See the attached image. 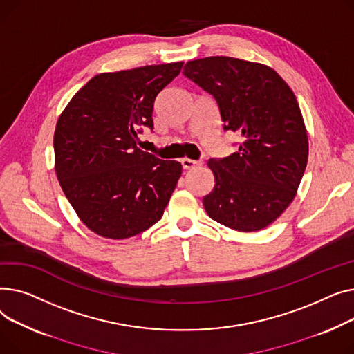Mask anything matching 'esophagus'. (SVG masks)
<instances>
[{
    "mask_svg": "<svg viewBox=\"0 0 354 354\" xmlns=\"http://www.w3.org/2000/svg\"><path fill=\"white\" fill-rule=\"evenodd\" d=\"M181 164H183V169H184V170H193V169L198 167V165H201V162L194 161V160H190V158H183V160H181Z\"/></svg>",
    "mask_w": 354,
    "mask_h": 354,
    "instance_id": "34e87169",
    "label": "esophagus"
}]
</instances>
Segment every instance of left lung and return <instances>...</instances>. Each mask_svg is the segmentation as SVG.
Here are the masks:
<instances>
[{"label": "left lung", "mask_w": 354, "mask_h": 354, "mask_svg": "<svg viewBox=\"0 0 354 354\" xmlns=\"http://www.w3.org/2000/svg\"><path fill=\"white\" fill-rule=\"evenodd\" d=\"M183 74L210 93L224 130L241 136L236 153L210 158L214 189L207 214L237 232L272 224L296 197L308 158V138L295 93L268 66L233 57L189 61Z\"/></svg>", "instance_id": "1"}]
</instances>
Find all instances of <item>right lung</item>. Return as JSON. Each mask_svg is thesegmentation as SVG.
<instances>
[{"mask_svg": "<svg viewBox=\"0 0 354 354\" xmlns=\"http://www.w3.org/2000/svg\"><path fill=\"white\" fill-rule=\"evenodd\" d=\"M183 61L101 73L78 90L54 133L55 174L78 218L95 234L122 240L154 225L181 176V164L137 147L153 129L158 93Z\"/></svg>", "mask_w": 354, "mask_h": 354, "instance_id": "add662e5", "label": "right lung"}]
</instances>
